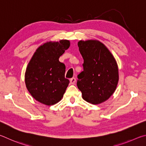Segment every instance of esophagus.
Listing matches in <instances>:
<instances>
[{"mask_svg":"<svg viewBox=\"0 0 146 146\" xmlns=\"http://www.w3.org/2000/svg\"><path fill=\"white\" fill-rule=\"evenodd\" d=\"M70 83L72 84V85H75V83H76V78H71L70 80Z\"/></svg>","mask_w":146,"mask_h":146,"instance_id":"1","label":"esophagus"}]
</instances>
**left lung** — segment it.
<instances>
[{
  "label": "left lung",
  "mask_w": 146,
  "mask_h": 146,
  "mask_svg": "<svg viewBox=\"0 0 146 146\" xmlns=\"http://www.w3.org/2000/svg\"><path fill=\"white\" fill-rule=\"evenodd\" d=\"M78 45L84 60L83 71L78 76V88L84 100L100 104L108 99L117 88V62L106 46L98 40H81Z\"/></svg>",
  "instance_id": "8db88e82"
}]
</instances>
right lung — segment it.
Listing matches in <instances>:
<instances>
[{
  "mask_svg": "<svg viewBox=\"0 0 146 146\" xmlns=\"http://www.w3.org/2000/svg\"><path fill=\"white\" fill-rule=\"evenodd\" d=\"M66 40L47 42L40 46L33 54L25 71L26 87L33 98L50 106L63 98L69 80L65 78V65L59 58L68 49Z\"/></svg>",
  "mask_w": 146,
  "mask_h": 146,
  "instance_id": "add662e5",
  "label": "right lung"
}]
</instances>
